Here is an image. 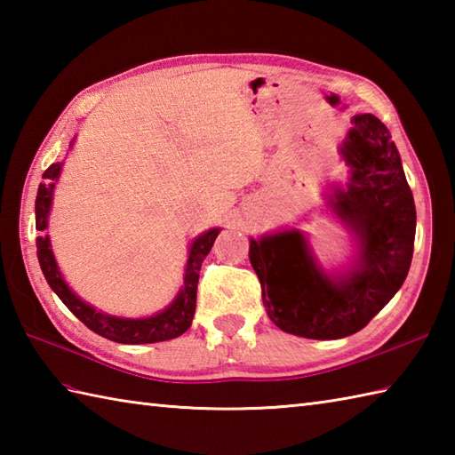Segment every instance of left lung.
Returning <instances> with one entry per match:
<instances>
[{"label": "left lung", "mask_w": 455, "mask_h": 455, "mask_svg": "<svg viewBox=\"0 0 455 455\" xmlns=\"http://www.w3.org/2000/svg\"><path fill=\"white\" fill-rule=\"evenodd\" d=\"M340 152L350 181L328 207L357 238L352 269L340 277L323 272L301 230L250 240L267 316L283 332L315 340L362 331L391 301L407 279L417 233L412 191L387 127L375 115H355Z\"/></svg>", "instance_id": "1"}]
</instances>
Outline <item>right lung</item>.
Instances as JSON below:
<instances>
[{
	"instance_id": "obj_1",
	"label": "right lung",
	"mask_w": 455,
	"mask_h": 455,
	"mask_svg": "<svg viewBox=\"0 0 455 455\" xmlns=\"http://www.w3.org/2000/svg\"><path fill=\"white\" fill-rule=\"evenodd\" d=\"M62 164H51L43 173V183L36 191V203H35V220L36 230H44L48 227V212L52 205V193L54 183L60 176ZM220 228H211L203 233L191 243L189 258L186 266V275H183V285L180 289L178 297L173 299L172 305L164 308L162 313L147 316V318H123V316H111L95 311L92 305L76 295L68 283L64 282L62 274L58 272L56 259L51 248V238L48 235L36 238V256L38 264H41L43 274L46 277L48 285L52 291L60 297V301L70 308V311L80 318V321L108 340L119 342V344H152V342H164L178 338L188 331L196 315V297H197V282H199V269L203 259L211 252L212 243L219 235Z\"/></svg>"
}]
</instances>
